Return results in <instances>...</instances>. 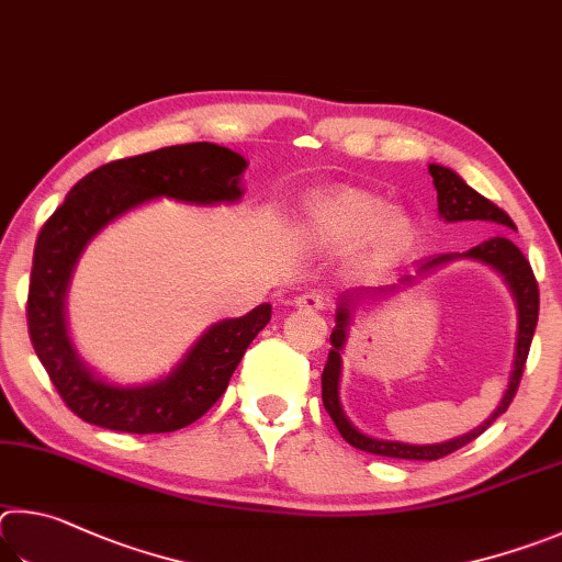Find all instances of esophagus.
Masks as SVG:
<instances>
[{
  "mask_svg": "<svg viewBox=\"0 0 562 562\" xmlns=\"http://www.w3.org/2000/svg\"><path fill=\"white\" fill-rule=\"evenodd\" d=\"M296 308H301V311H308V313L326 311V308H328V299L323 296L321 291H308V293H301V296L296 299Z\"/></svg>",
  "mask_w": 562,
  "mask_h": 562,
  "instance_id": "34e87169",
  "label": "esophagus"
}]
</instances>
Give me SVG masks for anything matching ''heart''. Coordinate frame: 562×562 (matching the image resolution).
Masks as SVG:
<instances>
[{
  "label": "heart",
  "mask_w": 562,
  "mask_h": 562,
  "mask_svg": "<svg viewBox=\"0 0 562 562\" xmlns=\"http://www.w3.org/2000/svg\"><path fill=\"white\" fill-rule=\"evenodd\" d=\"M301 232L321 249H348L358 241L368 259L395 254L409 236L405 214L392 212L378 194L358 187H330L303 204Z\"/></svg>",
  "instance_id": "b5f03b06"
}]
</instances>
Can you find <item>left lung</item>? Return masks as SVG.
Instances as JSON below:
<instances>
[{"mask_svg":"<svg viewBox=\"0 0 562 562\" xmlns=\"http://www.w3.org/2000/svg\"><path fill=\"white\" fill-rule=\"evenodd\" d=\"M429 175H431V180H435V187H437V204H439L437 210H439V216L445 222H476L479 220V222H496V224H504V226H514V222H510V216L504 210H498V206L494 202H488L484 194L471 190V187L464 180H461V177L454 170H449V167H445V165L431 162ZM459 258H471L491 265L492 268L505 276L507 285L515 293L517 310L519 311V330L517 331L515 370L512 371L509 387L505 397L502 398L499 407L492 413V417L486 423H482L476 430L449 442H440L439 446H407L406 442L375 440L366 436L345 417V413L339 407V396L337 395L339 370L341 369L339 352L345 347L347 328L351 322V311L361 305L362 302L394 295L397 290L411 285L419 274L434 272L441 265ZM538 303H540V299H538V283H536L533 269H530V263L526 261V256L520 254L518 246L510 239H506V236H491L488 241H481L479 246H474V249H469L464 254L435 256V259H429V261L419 266L417 276L407 273V276H402L397 283H390V286L342 291V296L338 299V308H336V328H333V333H330V346L333 348L328 352V362H326V368H323V375H321L323 407H326L330 419L336 422V427L342 435V439H346L348 445H352L356 449L370 451V454H378V457L417 459V461H435V459L447 457V454H451V451L467 447L469 441H474L476 437L484 435V431L508 409L510 400L516 397L518 382H520V375H524V368H526L530 340H533V333H536Z\"/></svg>","mask_w":562,"mask_h":562,"instance_id":"1","label":"left lung"}]
</instances>
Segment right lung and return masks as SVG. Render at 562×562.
<instances>
[{"label": "right lung", "instance_id": "obj_1", "mask_svg": "<svg viewBox=\"0 0 562 562\" xmlns=\"http://www.w3.org/2000/svg\"><path fill=\"white\" fill-rule=\"evenodd\" d=\"M246 165L239 153L214 143L125 157L76 182L42 226L29 281V336L58 395L88 425L131 435H160L192 425L224 395L246 348L271 321V306L261 303L241 318L214 323L170 375L143 385H117L98 375L78 356L66 323V293L76 263L108 224L157 196L196 206L239 202Z\"/></svg>", "mask_w": 562, "mask_h": 562}]
</instances>
